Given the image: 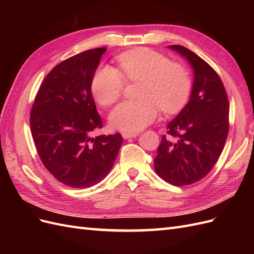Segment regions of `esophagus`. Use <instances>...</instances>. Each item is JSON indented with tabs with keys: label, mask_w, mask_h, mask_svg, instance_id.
Instances as JSON below:
<instances>
[{
	"label": "esophagus",
	"mask_w": 254,
	"mask_h": 254,
	"mask_svg": "<svg viewBox=\"0 0 254 254\" xmlns=\"http://www.w3.org/2000/svg\"><path fill=\"white\" fill-rule=\"evenodd\" d=\"M122 135L124 139H130V137H135L139 134H137V132H123Z\"/></svg>",
	"instance_id": "obj_1"
}]
</instances>
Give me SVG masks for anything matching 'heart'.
I'll use <instances>...</instances> for the list:
<instances>
[{
	"label": "heart",
	"instance_id": "1",
	"mask_svg": "<svg viewBox=\"0 0 254 254\" xmlns=\"http://www.w3.org/2000/svg\"><path fill=\"white\" fill-rule=\"evenodd\" d=\"M119 70L110 65L97 68L91 82L95 101L104 107L114 104L125 89V79L141 81L139 99L119 104L109 117L112 127L139 131L155 121L160 111L173 113L188 102L191 79L187 67L150 49L139 48L121 54Z\"/></svg>",
	"mask_w": 254,
	"mask_h": 254
}]
</instances>
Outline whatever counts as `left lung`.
<instances>
[{"label": "left lung", "instance_id": "1", "mask_svg": "<svg viewBox=\"0 0 254 254\" xmlns=\"http://www.w3.org/2000/svg\"><path fill=\"white\" fill-rule=\"evenodd\" d=\"M194 68L190 102L167 124L155 171L175 187L193 184L211 172L224 149L229 132V101L218 74L194 52L170 45Z\"/></svg>", "mask_w": 254, "mask_h": 254}]
</instances>
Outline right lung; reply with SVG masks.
Segmentation results:
<instances>
[{
	"label": "right lung",
	"mask_w": 254,
	"mask_h": 254,
	"mask_svg": "<svg viewBox=\"0 0 254 254\" xmlns=\"http://www.w3.org/2000/svg\"><path fill=\"white\" fill-rule=\"evenodd\" d=\"M106 50H89L57 64L44 78L30 111V130L44 167L75 189L106 178L123 143L120 133L92 137L103 123L91 82Z\"/></svg>",
	"instance_id": "1"
}]
</instances>
